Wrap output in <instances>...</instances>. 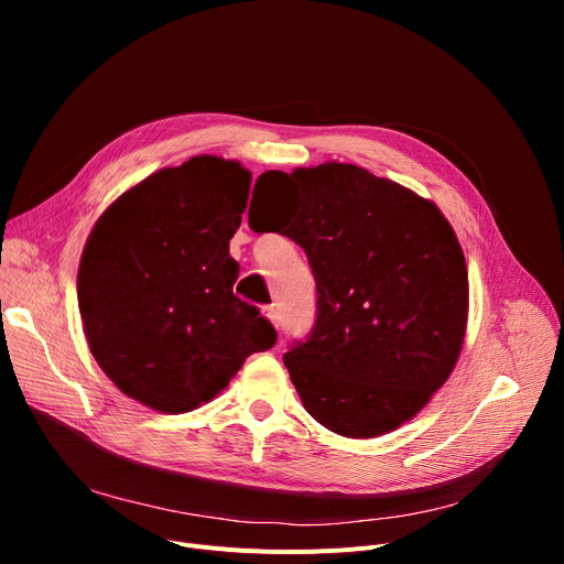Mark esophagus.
I'll list each match as a JSON object with an SVG mask.
<instances>
[{"label":"esophagus","instance_id":"esophagus-1","mask_svg":"<svg viewBox=\"0 0 564 564\" xmlns=\"http://www.w3.org/2000/svg\"><path fill=\"white\" fill-rule=\"evenodd\" d=\"M264 315H267V319H270L274 327L279 329V322H281V317H279V308L276 306H267L264 308Z\"/></svg>","mask_w":564,"mask_h":564}]
</instances>
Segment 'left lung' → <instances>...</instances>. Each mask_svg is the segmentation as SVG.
Returning a JSON list of instances; mask_svg holds the SVG:
<instances>
[{
    "label": "left lung",
    "mask_w": 564,
    "mask_h": 564,
    "mask_svg": "<svg viewBox=\"0 0 564 564\" xmlns=\"http://www.w3.org/2000/svg\"><path fill=\"white\" fill-rule=\"evenodd\" d=\"M258 183H290L297 213L276 228L308 258L317 319L283 364L306 411L347 438L411 421L451 377L466 334L464 251L438 207L357 164L324 162ZM258 232L270 230L251 217Z\"/></svg>",
    "instance_id": "1"
}]
</instances>
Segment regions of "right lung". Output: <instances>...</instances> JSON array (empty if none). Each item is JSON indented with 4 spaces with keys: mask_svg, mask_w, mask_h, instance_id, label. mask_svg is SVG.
I'll return each mask as SVG.
<instances>
[{
    "mask_svg": "<svg viewBox=\"0 0 564 564\" xmlns=\"http://www.w3.org/2000/svg\"><path fill=\"white\" fill-rule=\"evenodd\" d=\"M249 189L240 162L196 155L118 196L88 235L77 272L84 336L128 398L192 411L276 343L270 319L232 294L240 264L228 245Z\"/></svg>",
    "mask_w": 564,
    "mask_h": 564,
    "instance_id": "right-lung-1",
    "label": "right lung"
}]
</instances>
